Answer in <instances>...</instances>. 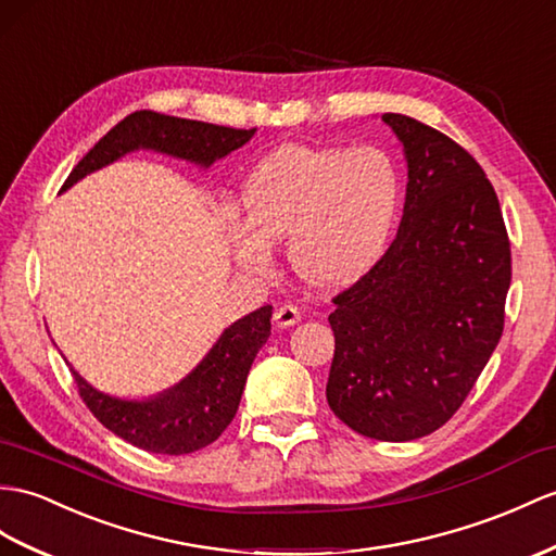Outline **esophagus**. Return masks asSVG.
I'll return each instance as SVG.
<instances>
[{
	"mask_svg": "<svg viewBox=\"0 0 556 556\" xmlns=\"http://www.w3.org/2000/svg\"><path fill=\"white\" fill-rule=\"evenodd\" d=\"M300 320H302L300 308L292 306V304H286V306L276 308V314H274V323L278 325V328H290V325L300 323Z\"/></svg>",
	"mask_w": 556,
	"mask_h": 556,
	"instance_id": "34e87169",
	"label": "esophagus"
}]
</instances>
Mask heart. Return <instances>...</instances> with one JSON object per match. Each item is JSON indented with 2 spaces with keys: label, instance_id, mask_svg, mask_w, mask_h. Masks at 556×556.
<instances>
[{
  "label": "heart",
  "instance_id": "1",
  "mask_svg": "<svg viewBox=\"0 0 556 556\" xmlns=\"http://www.w3.org/2000/svg\"><path fill=\"white\" fill-rule=\"evenodd\" d=\"M399 207L401 172L382 148L282 146L242 184V226L228 238L238 266L256 276L274 264L270 245L286 240L294 276L337 292L382 260Z\"/></svg>",
  "mask_w": 556,
  "mask_h": 556
}]
</instances>
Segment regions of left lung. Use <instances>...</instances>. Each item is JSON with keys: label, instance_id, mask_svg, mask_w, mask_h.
Returning a JSON list of instances; mask_svg holds the SVG:
<instances>
[{"label": "left lung", "instance_id": "left-lung-1", "mask_svg": "<svg viewBox=\"0 0 556 556\" xmlns=\"http://www.w3.org/2000/svg\"><path fill=\"white\" fill-rule=\"evenodd\" d=\"M382 119L408 162L403 216L382 260L332 300L325 396L363 437L415 441L448 422L495 351L511 252L479 162L408 115Z\"/></svg>", "mask_w": 556, "mask_h": 556}]
</instances>
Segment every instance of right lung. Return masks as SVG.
<instances>
[{"instance_id": "right-lung-1", "label": "right lung", "mask_w": 556, "mask_h": 556, "mask_svg": "<svg viewBox=\"0 0 556 556\" xmlns=\"http://www.w3.org/2000/svg\"><path fill=\"white\" fill-rule=\"evenodd\" d=\"M256 129H233L210 122L172 117L153 111H137L105 134L91 151L77 162L61 191L85 179L122 155L148 148L179 160L210 167L212 162L245 146ZM268 304L236 320L222 332L193 372L179 384L153 399H117L93 389L85 377L71 368L79 396L99 422L115 437L148 453L186 455L205 448L224 434L236 417L254 356L270 334Z\"/></svg>"}]
</instances>
